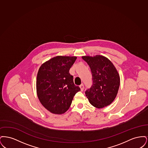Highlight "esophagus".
I'll list each match as a JSON object with an SVG mask.
<instances>
[{
    "mask_svg": "<svg viewBox=\"0 0 148 148\" xmlns=\"http://www.w3.org/2000/svg\"><path fill=\"white\" fill-rule=\"evenodd\" d=\"M80 89H81V91H83L84 90V85L83 84H82L80 85Z\"/></svg>",
    "mask_w": 148,
    "mask_h": 148,
    "instance_id": "esophagus-1",
    "label": "esophagus"
}]
</instances>
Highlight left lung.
Returning a JSON list of instances; mask_svg holds the SVG:
<instances>
[{
    "instance_id": "obj_1",
    "label": "left lung",
    "mask_w": 148,
    "mask_h": 148,
    "mask_svg": "<svg viewBox=\"0 0 148 148\" xmlns=\"http://www.w3.org/2000/svg\"><path fill=\"white\" fill-rule=\"evenodd\" d=\"M89 65L92 84L85 92L92 106L102 108L110 105L115 98L120 85L119 74L113 63L106 57L83 56Z\"/></svg>"
}]
</instances>
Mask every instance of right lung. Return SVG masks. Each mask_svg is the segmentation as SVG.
Here are the masks:
<instances>
[{
	"mask_svg": "<svg viewBox=\"0 0 148 148\" xmlns=\"http://www.w3.org/2000/svg\"><path fill=\"white\" fill-rule=\"evenodd\" d=\"M76 56H57L42 65L36 77V91L40 103L48 110L62 114L70 108L80 88L69 73Z\"/></svg>",
	"mask_w": 148,
	"mask_h": 148,
	"instance_id": "obj_1",
	"label": "right lung"
}]
</instances>
